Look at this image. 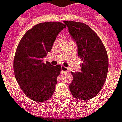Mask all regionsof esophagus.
<instances>
[{
    "instance_id": "esophagus-1",
    "label": "esophagus",
    "mask_w": 122,
    "mask_h": 122,
    "mask_svg": "<svg viewBox=\"0 0 122 122\" xmlns=\"http://www.w3.org/2000/svg\"><path fill=\"white\" fill-rule=\"evenodd\" d=\"M68 70V69L67 67H65L64 66H61V72H66Z\"/></svg>"
}]
</instances>
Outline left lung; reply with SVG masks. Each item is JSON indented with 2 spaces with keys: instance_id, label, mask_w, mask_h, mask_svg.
<instances>
[{
  "instance_id": "left-lung-1",
  "label": "left lung",
  "mask_w": 122,
  "mask_h": 122,
  "mask_svg": "<svg viewBox=\"0 0 122 122\" xmlns=\"http://www.w3.org/2000/svg\"><path fill=\"white\" fill-rule=\"evenodd\" d=\"M77 46V55L83 61L79 71L72 73L69 89L73 96L88 100L97 96L103 86L108 71V57L102 41L84 23L64 21Z\"/></svg>"
}]
</instances>
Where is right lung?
Returning <instances> with one entry per match:
<instances>
[{"label": "right lung", "instance_id": "obj_1", "mask_svg": "<svg viewBox=\"0 0 122 122\" xmlns=\"http://www.w3.org/2000/svg\"><path fill=\"white\" fill-rule=\"evenodd\" d=\"M66 26L61 23L37 24L26 32L17 47L14 73L24 93L35 102L50 99L55 92L61 66L44 63L58 34Z\"/></svg>", "mask_w": 122, "mask_h": 122}]
</instances>
